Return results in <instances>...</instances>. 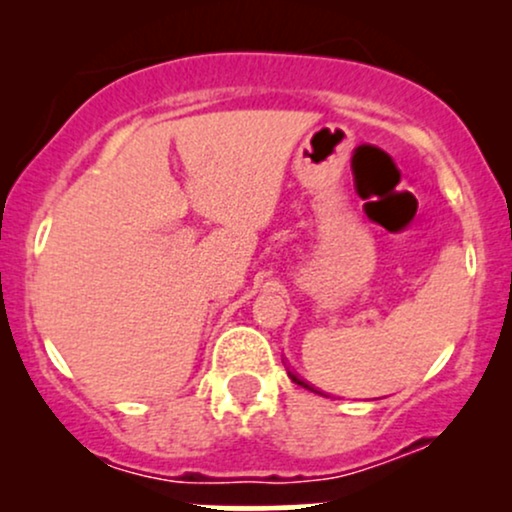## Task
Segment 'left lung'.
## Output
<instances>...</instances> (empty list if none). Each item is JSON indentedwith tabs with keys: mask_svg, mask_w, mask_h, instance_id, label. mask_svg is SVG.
Listing matches in <instances>:
<instances>
[{
	"mask_svg": "<svg viewBox=\"0 0 512 512\" xmlns=\"http://www.w3.org/2000/svg\"><path fill=\"white\" fill-rule=\"evenodd\" d=\"M286 373H289V378L293 380V383H296V385H301V387H305V390H310V392H317L315 390V387H310L308 383H305V380H301V378H298V375L296 373H291V370L289 368H286Z\"/></svg>",
	"mask_w": 512,
	"mask_h": 512,
	"instance_id": "left-lung-1",
	"label": "left lung"
}]
</instances>
